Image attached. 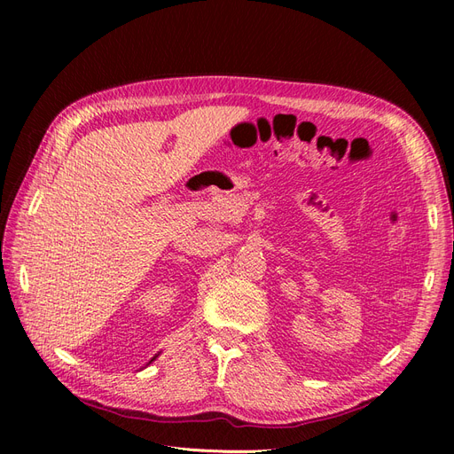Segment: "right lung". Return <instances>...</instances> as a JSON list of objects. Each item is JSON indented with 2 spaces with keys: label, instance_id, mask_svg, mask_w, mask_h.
<instances>
[{
  "label": "right lung",
  "instance_id": "add662e5",
  "mask_svg": "<svg viewBox=\"0 0 454 454\" xmlns=\"http://www.w3.org/2000/svg\"><path fill=\"white\" fill-rule=\"evenodd\" d=\"M157 356H159V354H157ZM157 356H155V358H157ZM155 358H153V360H155ZM153 360H151V362H153ZM151 362H149V364H151Z\"/></svg>",
  "mask_w": 454,
  "mask_h": 454
}]
</instances>
